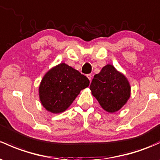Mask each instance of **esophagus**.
Instances as JSON below:
<instances>
[{
    "label": "esophagus",
    "mask_w": 160,
    "mask_h": 160,
    "mask_svg": "<svg viewBox=\"0 0 160 160\" xmlns=\"http://www.w3.org/2000/svg\"><path fill=\"white\" fill-rule=\"evenodd\" d=\"M87 78L89 79V80H90V81H91L92 75H91V74H87Z\"/></svg>",
    "instance_id": "1"
}]
</instances>
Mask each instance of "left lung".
<instances>
[{"label":"left lung","instance_id":"left-lung-1","mask_svg":"<svg viewBox=\"0 0 160 160\" xmlns=\"http://www.w3.org/2000/svg\"><path fill=\"white\" fill-rule=\"evenodd\" d=\"M90 89L102 108L109 112L120 110L130 97L131 87L127 77L111 64L94 75Z\"/></svg>","mask_w":160,"mask_h":160}]
</instances>
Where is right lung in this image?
<instances>
[{"label":"right lung","mask_w":160,"mask_h":160,"mask_svg":"<svg viewBox=\"0 0 160 160\" xmlns=\"http://www.w3.org/2000/svg\"><path fill=\"white\" fill-rule=\"evenodd\" d=\"M90 80L78 70L64 63L51 68L42 79L39 87L40 100L47 110L60 113L70 107Z\"/></svg>","instance_id":"right-lung-1"}]
</instances>
